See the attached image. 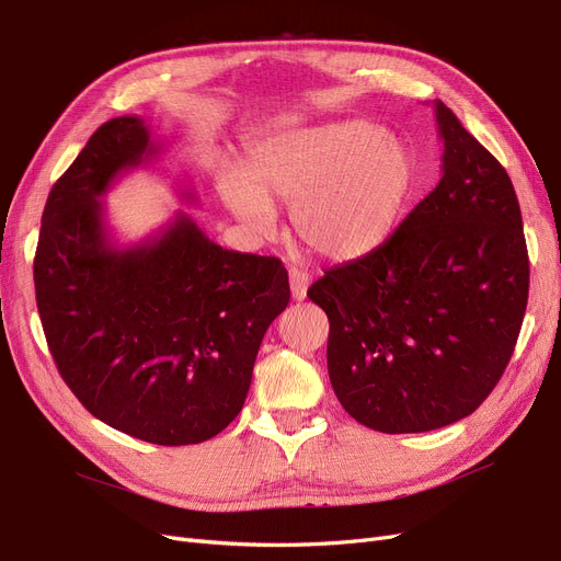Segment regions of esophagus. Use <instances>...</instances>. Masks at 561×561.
I'll list each match as a JSON object with an SVG mask.
<instances>
[{
  "label": "esophagus",
  "mask_w": 561,
  "mask_h": 561,
  "mask_svg": "<svg viewBox=\"0 0 561 561\" xmlns=\"http://www.w3.org/2000/svg\"><path fill=\"white\" fill-rule=\"evenodd\" d=\"M288 282H291L294 300H305L307 286H310V275L302 273V270H298V267H291L288 270Z\"/></svg>",
  "instance_id": "obj_1"
}]
</instances>
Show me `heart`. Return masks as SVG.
I'll list each match as a JSON object with an SVG mask.
<instances>
[{
	"instance_id": "1",
	"label": "heart",
	"mask_w": 561,
	"mask_h": 561,
	"mask_svg": "<svg viewBox=\"0 0 561 561\" xmlns=\"http://www.w3.org/2000/svg\"><path fill=\"white\" fill-rule=\"evenodd\" d=\"M417 184V156L382 125L350 118L275 130L247 147L242 172L219 193L254 232L275 226L273 203L291 205L296 238L331 261H354L387 242Z\"/></svg>"
}]
</instances>
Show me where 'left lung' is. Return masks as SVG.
Segmentation results:
<instances>
[{"instance_id":"left-lung-1","label":"left lung","mask_w":561,"mask_h":561,"mask_svg":"<svg viewBox=\"0 0 561 561\" xmlns=\"http://www.w3.org/2000/svg\"><path fill=\"white\" fill-rule=\"evenodd\" d=\"M443 176L389 240L307 296L329 314L331 385L352 417L422 433L468 417L513 356L529 256L508 172L436 100Z\"/></svg>"}]
</instances>
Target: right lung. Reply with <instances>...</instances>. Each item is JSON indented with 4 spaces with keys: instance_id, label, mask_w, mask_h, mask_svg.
Listing matches in <instances>:
<instances>
[{
    "instance_id": "add662e5",
    "label": "right lung",
    "mask_w": 561,
    "mask_h": 561,
    "mask_svg": "<svg viewBox=\"0 0 561 561\" xmlns=\"http://www.w3.org/2000/svg\"><path fill=\"white\" fill-rule=\"evenodd\" d=\"M160 151L139 116L100 125L48 193L34 291L53 360L83 408L174 447L238 417L291 291L279 259L224 249L182 209L137 244L112 238L102 197Z\"/></svg>"
}]
</instances>
